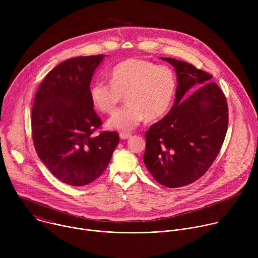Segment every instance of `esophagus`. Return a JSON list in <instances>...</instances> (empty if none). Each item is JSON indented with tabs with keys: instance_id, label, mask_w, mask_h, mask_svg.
I'll list each match as a JSON object with an SVG mask.
<instances>
[{
	"instance_id": "34e87169",
	"label": "esophagus",
	"mask_w": 258,
	"mask_h": 258,
	"mask_svg": "<svg viewBox=\"0 0 258 258\" xmlns=\"http://www.w3.org/2000/svg\"><path fill=\"white\" fill-rule=\"evenodd\" d=\"M119 137H120V139H122V140H126V139H128V138L132 137V134H131V133L121 132V133L119 134Z\"/></svg>"
}]
</instances>
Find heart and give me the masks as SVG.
I'll return each mask as SVG.
<instances>
[{"label":"heart","instance_id":"obj_1","mask_svg":"<svg viewBox=\"0 0 258 258\" xmlns=\"http://www.w3.org/2000/svg\"><path fill=\"white\" fill-rule=\"evenodd\" d=\"M110 83L97 81L90 88L93 105L104 113H112L121 102L126 105L109 118L108 126L131 131L146 117L155 120L168 111L176 90L171 68L150 60L131 58L117 63L109 72Z\"/></svg>","mask_w":258,"mask_h":258}]
</instances>
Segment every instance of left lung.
I'll list each match as a JSON object with an SVG mask.
<instances>
[{"label": "left lung", "mask_w": 258, "mask_h": 258, "mask_svg": "<svg viewBox=\"0 0 258 258\" xmlns=\"http://www.w3.org/2000/svg\"><path fill=\"white\" fill-rule=\"evenodd\" d=\"M161 59L175 69V100L170 111L146 132L144 163L160 185L178 188L199 179L215 160L228 131L229 108L223 91L209 83L208 72L173 58ZM196 84L201 88L192 93Z\"/></svg>", "instance_id": "8db88e82"}]
</instances>
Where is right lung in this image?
Returning a JSON list of instances; mask_svg holds the SVG:
<instances>
[{"label": "right lung", "instance_id": "add662e5", "mask_svg": "<svg viewBox=\"0 0 258 258\" xmlns=\"http://www.w3.org/2000/svg\"><path fill=\"white\" fill-rule=\"evenodd\" d=\"M103 55L68 59L45 77L31 110V136L39 158L59 180L82 187L108 166L119 142L103 131L90 98L93 73Z\"/></svg>", "mask_w": 258, "mask_h": 258}]
</instances>
